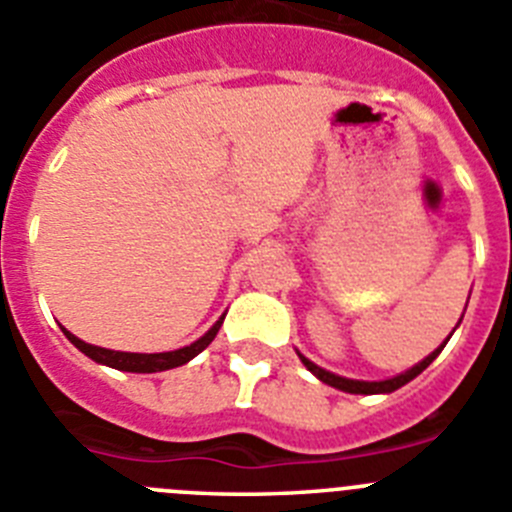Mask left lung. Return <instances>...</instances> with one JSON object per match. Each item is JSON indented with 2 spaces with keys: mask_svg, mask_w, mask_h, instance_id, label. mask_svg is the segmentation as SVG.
Wrapping results in <instances>:
<instances>
[{
  "mask_svg": "<svg viewBox=\"0 0 512 512\" xmlns=\"http://www.w3.org/2000/svg\"><path fill=\"white\" fill-rule=\"evenodd\" d=\"M446 342H449V339H446ZM444 344H441L439 349H434V352L428 354V357L423 359V362H418L416 367H411V370H405V372H400V375L390 377V380H380V382L349 380V377H339V375H334V372H329V370H321L319 365H313L311 359H306V357H303V354H298V357H301V362L308 367V370L313 372V375L319 377L321 382H326V385H331V388L344 390V393H354V395H377V393H393V390L403 388L405 382H411L413 377L421 375V372L426 370V367L431 365V362H434L436 357H439V352H441V349H444Z\"/></svg>",
  "mask_w": 512,
  "mask_h": 512,
  "instance_id": "obj_1",
  "label": "left lung"
}]
</instances>
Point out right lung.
<instances>
[{
  "instance_id": "obj_1",
  "label": "right lung",
  "mask_w": 512,
  "mask_h": 512,
  "mask_svg": "<svg viewBox=\"0 0 512 512\" xmlns=\"http://www.w3.org/2000/svg\"><path fill=\"white\" fill-rule=\"evenodd\" d=\"M224 316L219 321H216L214 326H211L209 331H206L201 339H196L193 344H188V347L183 349H176V352H158V354H137V352H114V349H104V347H94V344H86L81 342L78 336H73L71 331L63 329V334L68 336V342L73 344L76 349H81V352L86 354V357H91L94 362H99V365H107V367H114V370H122V372H163V370H173V367H181L186 365V362H191L196 354L204 352L206 347H209L211 342H214L216 331H219V326H222Z\"/></svg>"
}]
</instances>
